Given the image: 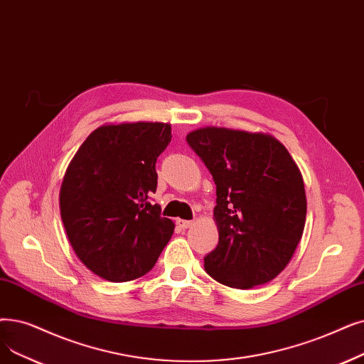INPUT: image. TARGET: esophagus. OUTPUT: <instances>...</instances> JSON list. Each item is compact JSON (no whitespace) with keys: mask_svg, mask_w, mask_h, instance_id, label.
Returning <instances> with one entry per match:
<instances>
[{"mask_svg":"<svg viewBox=\"0 0 364 364\" xmlns=\"http://www.w3.org/2000/svg\"><path fill=\"white\" fill-rule=\"evenodd\" d=\"M177 225H178L181 229H188V228H192V226H193V221L178 218V220H177Z\"/></svg>","mask_w":364,"mask_h":364,"instance_id":"obj_1","label":"esophagus"}]
</instances>
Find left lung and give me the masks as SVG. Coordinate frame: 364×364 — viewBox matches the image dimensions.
Listing matches in <instances>:
<instances>
[{
  "instance_id": "1",
  "label": "left lung",
  "mask_w": 364,
  "mask_h": 364,
  "mask_svg": "<svg viewBox=\"0 0 364 364\" xmlns=\"http://www.w3.org/2000/svg\"><path fill=\"white\" fill-rule=\"evenodd\" d=\"M186 139L217 186L218 245L203 259L205 271L232 289L269 282L302 240L306 195L299 166L271 134L205 126Z\"/></svg>"
}]
</instances>
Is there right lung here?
I'll return each mask as SVG.
<instances>
[{
  "label": "right lung",
  "mask_w": 364,
  "mask_h": 364,
  "mask_svg": "<svg viewBox=\"0 0 364 364\" xmlns=\"http://www.w3.org/2000/svg\"><path fill=\"white\" fill-rule=\"evenodd\" d=\"M171 138V123H105L71 159L59 192L60 218L75 256L95 275L112 282L143 277L171 240L176 225L149 202L156 159Z\"/></svg>",
  "instance_id": "right-lung-1"
}]
</instances>
